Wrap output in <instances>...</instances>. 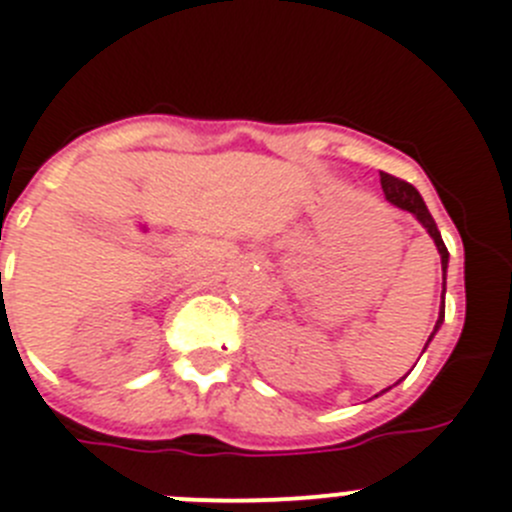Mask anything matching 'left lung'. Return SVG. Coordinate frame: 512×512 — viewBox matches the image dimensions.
Segmentation results:
<instances>
[{"mask_svg":"<svg viewBox=\"0 0 512 512\" xmlns=\"http://www.w3.org/2000/svg\"><path fill=\"white\" fill-rule=\"evenodd\" d=\"M379 182H382L384 197H387V200H390L392 205H397V207H400V210L413 212V215L418 217L420 223L425 225V230L431 233L433 243H436L438 253H441L443 292H446V266H449V251H446V243H443L441 233H438L436 223H433V217H431V212H428V207H425L423 197H420L418 189H415L413 184L405 182V179H397V176H392V174H384V171H382V174H379ZM441 323H443V305H441V315H438V323H436V328H433V333H436V330L441 328ZM433 333H431V338H433ZM431 338H428V341H431ZM425 346H428V343H425Z\"/></svg>","mask_w":512,"mask_h":512,"instance_id":"8db88e82","label":"left lung"}]
</instances>
